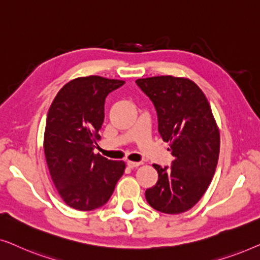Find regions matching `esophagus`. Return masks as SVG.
I'll return each mask as SVG.
<instances>
[{
  "label": "esophagus",
  "instance_id": "1",
  "mask_svg": "<svg viewBox=\"0 0 260 260\" xmlns=\"http://www.w3.org/2000/svg\"><path fill=\"white\" fill-rule=\"evenodd\" d=\"M126 165H127V167H129V168L134 169V168H137L138 166H141L142 163H141V162H133V161H127V162H126Z\"/></svg>",
  "mask_w": 260,
  "mask_h": 260
}]
</instances>
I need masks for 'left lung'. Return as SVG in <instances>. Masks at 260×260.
I'll return each instance as SVG.
<instances>
[{
    "mask_svg": "<svg viewBox=\"0 0 260 260\" xmlns=\"http://www.w3.org/2000/svg\"><path fill=\"white\" fill-rule=\"evenodd\" d=\"M136 84L154 104L158 133L174 156L170 168L154 165L158 180L145 199L158 212L183 213L202 198L218 165L220 134L211 105L187 78L151 77Z\"/></svg>",
    "mask_w": 260,
    "mask_h": 260,
    "instance_id": "left-lung-1",
    "label": "left lung"
}]
</instances>
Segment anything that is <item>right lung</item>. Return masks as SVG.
Listing matches in <instances>:
<instances>
[{
  "instance_id": "obj_1",
  "label": "right lung",
  "mask_w": 260,
  "mask_h": 260,
  "mask_svg": "<svg viewBox=\"0 0 260 260\" xmlns=\"http://www.w3.org/2000/svg\"><path fill=\"white\" fill-rule=\"evenodd\" d=\"M123 80L99 76L71 80L49 108L44 136L48 170L66 205L92 211L105 205L123 175L125 163L94 154L104 122L105 98Z\"/></svg>"
}]
</instances>
